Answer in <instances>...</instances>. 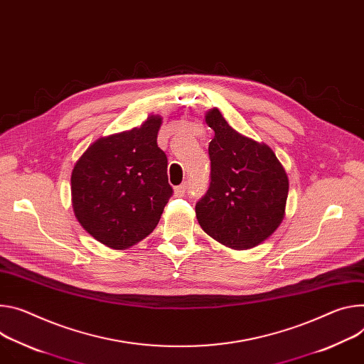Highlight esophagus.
<instances>
[{
  "label": "esophagus",
  "mask_w": 364,
  "mask_h": 364,
  "mask_svg": "<svg viewBox=\"0 0 364 364\" xmlns=\"http://www.w3.org/2000/svg\"><path fill=\"white\" fill-rule=\"evenodd\" d=\"M186 193H187V183H183V184L174 187V194H176L177 197H181V196H184Z\"/></svg>",
  "instance_id": "obj_1"
}]
</instances>
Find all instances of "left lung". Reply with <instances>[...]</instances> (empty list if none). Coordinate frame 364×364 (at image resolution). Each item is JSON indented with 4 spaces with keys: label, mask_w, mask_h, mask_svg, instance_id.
Returning a JSON list of instances; mask_svg holds the SVG:
<instances>
[{
    "label": "left lung",
    "mask_w": 364,
    "mask_h": 364,
    "mask_svg": "<svg viewBox=\"0 0 364 364\" xmlns=\"http://www.w3.org/2000/svg\"><path fill=\"white\" fill-rule=\"evenodd\" d=\"M215 136L209 144L210 186L196 205L202 229L232 250L266 241L280 226L289 178L273 149L230 127L213 107L205 114Z\"/></svg>",
    "instance_id": "obj_1"
}]
</instances>
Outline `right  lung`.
<instances>
[{"mask_svg":"<svg viewBox=\"0 0 364 364\" xmlns=\"http://www.w3.org/2000/svg\"><path fill=\"white\" fill-rule=\"evenodd\" d=\"M162 117L98 138L75 162L71 196L75 218L98 242L126 250L146 238L173 194L167 155L158 148Z\"/></svg>","mask_w":364,"mask_h":364,"instance_id":"1","label":"right lung"}]
</instances>
